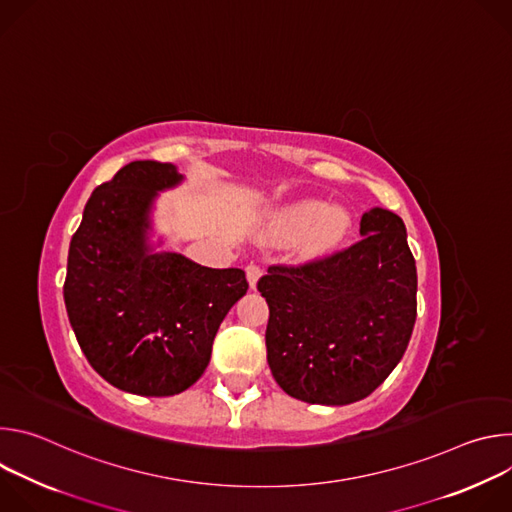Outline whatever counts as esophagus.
I'll return each mask as SVG.
<instances>
[{
	"label": "esophagus",
	"instance_id": "34e87169",
	"mask_svg": "<svg viewBox=\"0 0 512 512\" xmlns=\"http://www.w3.org/2000/svg\"><path fill=\"white\" fill-rule=\"evenodd\" d=\"M245 273H247V281H249V285H251V287H255V285H257V279L261 277V267H259V265H255V263H249V265L245 267Z\"/></svg>",
	"mask_w": 512,
	"mask_h": 512
}]
</instances>
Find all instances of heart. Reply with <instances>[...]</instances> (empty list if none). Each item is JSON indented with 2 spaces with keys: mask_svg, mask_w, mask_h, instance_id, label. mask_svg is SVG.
<instances>
[{
  "mask_svg": "<svg viewBox=\"0 0 512 512\" xmlns=\"http://www.w3.org/2000/svg\"><path fill=\"white\" fill-rule=\"evenodd\" d=\"M312 223V243L326 247L344 237L348 229V214L342 208L324 210L320 202H304L285 214V225L291 231H302Z\"/></svg>",
  "mask_w": 512,
  "mask_h": 512,
  "instance_id": "heart-1",
  "label": "heart"
}]
</instances>
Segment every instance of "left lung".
<instances>
[{
	"label": "left lung",
	"instance_id": "8db88e82",
	"mask_svg": "<svg viewBox=\"0 0 512 512\" xmlns=\"http://www.w3.org/2000/svg\"><path fill=\"white\" fill-rule=\"evenodd\" d=\"M350 247L275 263L257 281L267 300V362L306 403L348 405L397 367L417 318V269L401 218L373 208Z\"/></svg>",
	"mask_w": 512,
	"mask_h": 512
}]
</instances>
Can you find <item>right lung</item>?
<instances>
[{
    "instance_id": "right-lung-1",
    "label": "right lung",
    "mask_w": 512,
    "mask_h": 512,
    "mask_svg": "<svg viewBox=\"0 0 512 512\" xmlns=\"http://www.w3.org/2000/svg\"><path fill=\"white\" fill-rule=\"evenodd\" d=\"M180 180L168 162L123 166L91 194L68 249L64 304L81 350L107 383L143 397L200 379L218 326L249 287L243 269L148 253L150 204Z\"/></svg>"
}]
</instances>
